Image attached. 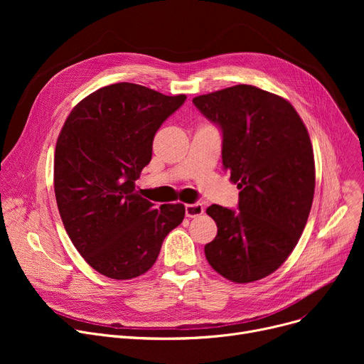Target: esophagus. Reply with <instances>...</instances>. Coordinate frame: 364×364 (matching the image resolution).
<instances>
[{
    "label": "esophagus",
    "mask_w": 364,
    "mask_h": 364,
    "mask_svg": "<svg viewBox=\"0 0 364 364\" xmlns=\"http://www.w3.org/2000/svg\"><path fill=\"white\" fill-rule=\"evenodd\" d=\"M203 214V206L202 203H187L186 205V217L188 218H196Z\"/></svg>",
    "instance_id": "1"
}]
</instances>
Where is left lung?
Returning a JSON list of instances; mask_svg holds the SVG:
<instances>
[{
	"label": "left lung",
	"mask_w": 364,
	"mask_h": 364,
	"mask_svg": "<svg viewBox=\"0 0 364 364\" xmlns=\"http://www.w3.org/2000/svg\"><path fill=\"white\" fill-rule=\"evenodd\" d=\"M195 106L223 132V166L240 188L237 211L211 205L215 239L205 257L236 283L276 272L296 246L314 198L309 131L294 106L254 85L198 95Z\"/></svg>",
	"instance_id": "obj_1"
}]
</instances>
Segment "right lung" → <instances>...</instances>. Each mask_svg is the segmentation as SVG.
<instances>
[{
  "instance_id": "1",
  "label": "right lung",
  "mask_w": 364,
  "mask_h": 364,
  "mask_svg": "<svg viewBox=\"0 0 364 364\" xmlns=\"http://www.w3.org/2000/svg\"><path fill=\"white\" fill-rule=\"evenodd\" d=\"M186 99L137 84H112L76 105L59 134L57 208L76 250L106 277L144 274L184 218L181 203L155 209L137 193L136 180L151 159L156 131Z\"/></svg>"
}]
</instances>
